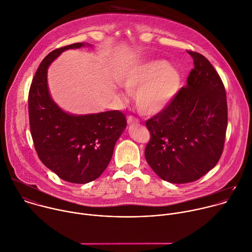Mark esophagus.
<instances>
[{
  "instance_id": "1",
  "label": "esophagus",
  "mask_w": 252,
  "mask_h": 252,
  "mask_svg": "<svg viewBox=\"0 0 252 252\" xmlns=\"http://www.w3.org/2000/svg\"><path fill=\"white\" fill-rule=\"evenodd\" d=\"M138 120H136L135 118H133V117H128L127 118V124L129 125V126H134V125H138Z\"/></svg>"
}]
</instances>
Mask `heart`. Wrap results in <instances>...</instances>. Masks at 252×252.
Listing matches in <instances>:
<instances>
[{"label":"heart","mask_w":252,"mask_h":252,"mask_svg":"<svg viewBox=\"0 0 252 252\" xmlns=\"http://www.w3.org/2000/svg\"><path fill=\"white\" fill-rule=\"evenodd\" d=\"M123 86L134 93V104L144 116L163 112L182 85L181 72L164 59H149L131 66L122 78Z\"/></svg>","instance_id":"obj_1"}]
</instances>
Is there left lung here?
Segmentation results:
<instances>
[{
    "mask_svg": "<svg viewBox=\"0 0 252 252\" xmlns=\"http://www.w3.org/2000/svg\"><path fill=\"white\" fill-rule=\"evenodd\" d=\"M194 60L187 85L163 112L146 122L151 139L145 159L164 181L198 180L220 158L227 126L224 86L210 61L188 51Z\"/></svg>",
    "mask_w": 252,
    "mask_h": 252,
    "instance_id": "1",
    "label": "left lung"
}]
</instances>
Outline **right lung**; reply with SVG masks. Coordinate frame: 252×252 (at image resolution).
I'll return each mask as SVG.
<instances>
[{
    "instance_id": "add662e5",
    "label": "right lung",
    "mask_w": 252,
    "mask_h": 252,
    "mask_svg": "<svg viewBox=\"0 0 252 252\" xmlns=\"http://www.w3.org/2000/svg\"><path fill=\"white\" fill-rule=\"evenodd\" d=\"M92 44L79 42L57 48L38 66L29 94L31 132L39 159L64 181L86 184L108 167L115 144L126 127L119 111L73 115L51 98L47 84L49 65L65 50Z\"/></svg>"
}]
</instances>
